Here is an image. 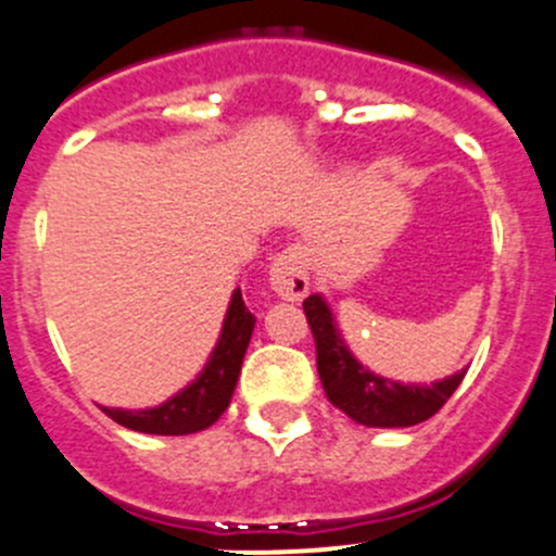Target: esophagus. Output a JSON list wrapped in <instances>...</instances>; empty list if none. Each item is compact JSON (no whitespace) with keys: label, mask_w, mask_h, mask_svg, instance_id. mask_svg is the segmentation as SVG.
<instances>
[{"label":"esophagus","mask_w":556,"mask_h":556,"mask_svg":"<svg viewBox=\"0 0 556 556\" xmlns=\"http://www.w3.org/2000/svg\"><path fill=\"white\" fill-rule=\"evenodd\" d=\"M268 285L285 301H301L309 293V263L301 247H288L279 252L268 268Z\"/></svg>","instance_id":"1"}]
</instances>
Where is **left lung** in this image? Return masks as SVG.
Instances as JSON below:
<instances>
[{"label":"left lung","instance_id":"8db88e82","mask_svg":"<svg viewBox=\"0 0 556 556\" xmlns=\"http://www.w3.org/2000/svg\"><path fill=\"white\" fill-rule=\"evenodd\" d=\"M304 315L312 328V337H315L317 375L326 388L328 402L364 427L399 429L427 421L448 402L451 393L459 388L467 375V369H462L432 386L388 380L355 361L339 333L331 306L320 293L304 301Z\"/></svg>","mask_w":556,"mask_h":556}]
</instances>
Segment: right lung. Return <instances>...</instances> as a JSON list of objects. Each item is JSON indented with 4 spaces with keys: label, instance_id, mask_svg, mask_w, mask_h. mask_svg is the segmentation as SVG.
Returning a JSON list of instances; mask_svg holds the SVG:
<instances>
[{
    "label": "right lung",
    "instance_id": "add662e5",
    "mask_svg": "<svg viewBox=\"0 0 556 556\" xmlns=\"http://www.w3.org/2000/svg\"><path fill=\"white\" fill-rule=\"evenodd\" d=\"M252 328H255V317L244 306L241 290L236 288L230 295L228 312H225L223 331H219L217 344H214L212 355H208L206 366L201 375L181 388L176 396L168 402L157 404L149 409H118V407H102L108 418H113L122 427L132 429V432L143 434H195L212 427L219 415L228 409L230 396L239 382L241 364H244V353L250 348Z\"/></svg>",
    "mask_w": 556,
    "mask_h": 556
}]
</instances>
